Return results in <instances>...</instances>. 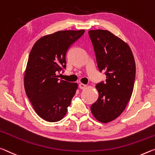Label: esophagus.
I'll list each match as a JSON object with an SVG mask.
<instances>
[{
  "label": "esophagus",
  "instance_id": "1",
  "mask_svg": "<svg viewBox=\"0 0 155 155\" xmlns=\"http://www.w3.org/2000/svg\"><path fill=\"white\" fill-rule=\"evenodd\" d=\"M79 88H80V89H85V88H87V85L84 84H82V83H80V84H79Z\"/></svg>",
  "mask_w": 155,
  "mask_h": 155
}]
</instances>
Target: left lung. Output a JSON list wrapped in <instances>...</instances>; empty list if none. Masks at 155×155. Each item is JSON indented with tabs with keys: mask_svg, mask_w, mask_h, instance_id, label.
Returning a JSON list of instances; mask_svg holds the SVG:
<instances>
[{
	"mask_svg": "<svg viewBox=\"0 0 155 155\" xmlns=\"http://www.w3.org/2000/svg\"><path fill=\"white\" fill-rule=\"evenodd\" d=\"M100 71L105 72V82L96 84L99 97L91 105L93 115L101 123L115 120L130 100L135 80L136 67L130 47L107 30H90Z\"/></svg>",
	"mask_w": 155,
	"mask_h": 155,
	"instance_id": "obj_1",
	"label": "left lung"
}]
</instances>
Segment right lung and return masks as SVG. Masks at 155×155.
<instances>
[{
    "mask_svg": "<svg viewBox=\"0 0 155 155\" xmlns=\"http://www.w3.org/2000/svg\"><path fill=\"white\" fill-rule=\"evenodd\" d=\"M84 32V29L57 31L40 38L32 47L25 73V89L33 108L43 120H61L71 105L78 84L60 80L57 74L67 67L68 48Z\"/></svg>",
    "mask_w": 155,
    "mask_h": 155,
    "instance_id": "obj_1",
    "label": "right lung"
}]
</instances>
